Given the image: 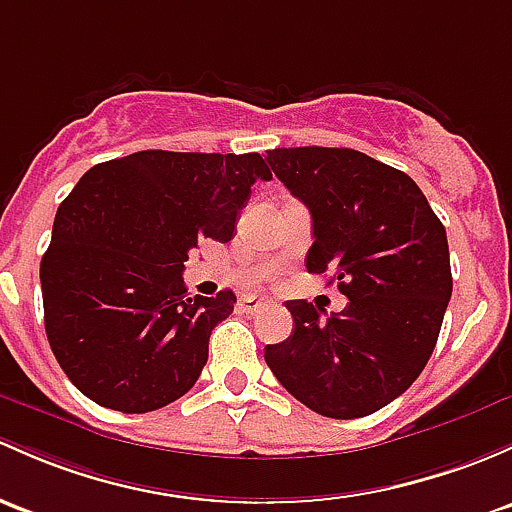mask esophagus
Returning <instances> with one entry per match:
<instances>
[{"label": "esophagus", "instance_id": "1", "mask_svg": "<svg viewBox=\"0 0 512 512\" xmlns=\"http://www.w3.org/2000/svg\"><path fill=\"white\" fill-rule=\"evenodd\" d=\"M267 309V301L265 299H257V297H245L240 299V311L242 314H257V311Z\"/></svg>", "mask_w": 512, "mask_h": 512}]
</instances>
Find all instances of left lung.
Returning a JSON list of instances; mask_svg holds the SVG:
<instances>
[{"label": "left lung", "instance_id": "obj_1", "mask_svg": "<svg viewBox=\"0 0 512 512\" xmlns=\"http://www.w3.org/2000/svg\"><path fill=\"white\" fill-rule=\"evenodd\" d=\"M267 161L311 213L306 270L331 274L348 297L326 319L309 301H287L294 331L265 348L267 365L324 417L378 412L437 346L454 284L444 225L405 171L355 149H270Z\"/></svg>", "mask_w": 512, "mask_h": 512}]
</instances>
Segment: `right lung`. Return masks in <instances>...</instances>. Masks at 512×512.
I'll return each instance as SVG.
<instances>
[{"label": "right lung", "mask_w": 512, "mask_h": 512, "mask_svg": "<svg viewBox=\"0 0 512 512\" xmlns=\"http://www.w3.org/2000/svg\"><path fill=\"white\" fill-rule=\"evenodd\" d=\"M260 154L147 152L102 161L58 206L41 260L43 324L68 380L102 407L142 414L196 385L230 289L188 297L198 240H233Z\"/></svg>", "instance_id": "obj_1"}]
</instances>
